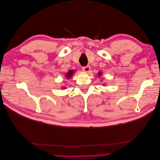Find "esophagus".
<instances>
[{"label":"esophagus","mask_w":160,"mask_h":160,"mask_svg":"<svg viewBox=\"0 0 160 160\" xmlns=\"http://www.w3.org/2000/svg\"><path fill=\"white\" fill-rule=\"evenodd\" d=\"M82 69H83V71H85L86 72H88L90 71L91 68H90L89 66H85V67H83V68H82Z\"/></svg>","instance_id":"1"}]
</instances>
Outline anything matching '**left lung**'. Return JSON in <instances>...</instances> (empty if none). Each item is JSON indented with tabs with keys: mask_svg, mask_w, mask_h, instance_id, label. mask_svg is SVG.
I'll return each mask as SVG.
<instances>
[{
	"mask_svg": "<svg viewBox=\"0 0 160 160\" xmlns=\"http://www.w3.org/2000/svg\"><path fill=\"white\" fill-rule=\"evenodd\" d=\"M101 75V72H98V76L100 77Z\"/></svg>",
	"mask_w": 160,
	"mask_h": 160,
	"instance_id": "8db88e82",
	"label": "left lung"
}]
</instances>
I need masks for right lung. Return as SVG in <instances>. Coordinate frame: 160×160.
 <instances>
[{
	"label": "right lung",
	"mask_w": 160,
	"mask_h": 160,
	"mask_svg": "<svg viewBox=\"0 0 160 160\" xmlns=\"http://www.w3.org/2000/svg\"><path fill=\"white\" fill-rule=\"evenodd\" d=\"M74 74V71L73 70H70L68 72H67V73L66 74V77L67 79H69V78H71V77L72 76V75Z\"/></svg>",
	"instance_id": "right-lung-1"
}]
</instances>
